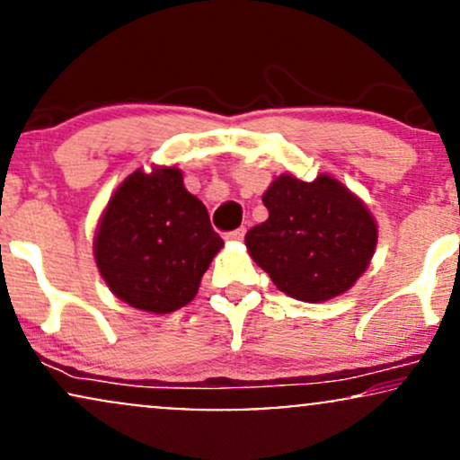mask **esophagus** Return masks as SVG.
Masks as SVG:
<instances>
[{"mask_svg":"<svg viewBox=\"0 0 460 460\" xmlns=\"http://www.w3.org/2000/svg\"><path fill=\"white\" fill-rule=\"evenodd\" d=\"M244 234H246V229H244V226H240V229L226 234V240H229V242H242V240H244Z\"/></svg>","mask_w":460,"mask_h":460,"instance_id":"1","label":"esophagus"}]
</instances>
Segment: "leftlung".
<instances>
[{"label": "left lung", "instance_id": "left-lung-1", "mask_svg": "<svg viewBox=\"0 0 460 460\" xmlns=\"http://www.w3.org/2000/svg\"><path fill=\"white\" fill-rule=\"evenodd\" d=\"M266 223L252 226L248 255L288 296L324 303L367 270L378 226L367 205L335 177L279 175L263 192Z\"/></svg>", "mask_w": 460, "mask_h": 460}]
</instances>
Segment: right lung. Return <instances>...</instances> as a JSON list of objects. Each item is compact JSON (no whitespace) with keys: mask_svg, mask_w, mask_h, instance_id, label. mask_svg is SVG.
Here are the masks:
<instances>
[{"mask_svg":"<svg viewBox=\"0 0 460 460\" xmlns=\"http://www.w3.org/2000/svg\"><path fill=\"white\" fill-rule=\"evenodd\" d=\"M223 237L177 166L142 168L114 190L93 252L105 285L129 307L171 314L197 296Z\"/></svg>","mask_w":460,"mask_h":460,"instance_id":"add662e5","label":"right lung"}]
</instances>
